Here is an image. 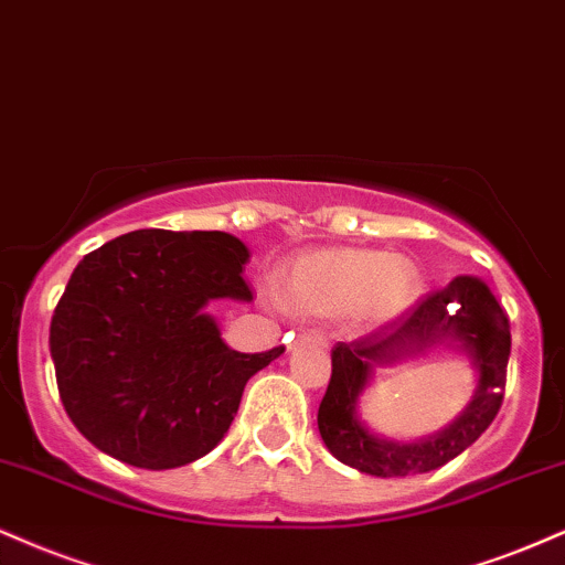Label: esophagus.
I'll list each match as a JSON object with an SVG mask.
<instances>
[{
	"instance_id": "esophagus-1",
	"label": "esophagus",
	"mask_w": 565,
	"mask_h": 565,
	"mask_svg": "<svg viewBox=\"0 0 565 565\" xmlns=\"http://www.w3.org/2000/svg\"><path fill=\"white\" fill-rule=\"evenodd\" d=\"M296 341H301V343H317V347H324V343H328V335L322 333V330H301V333L296 335Z\"/></svg>"
}]
</instances>
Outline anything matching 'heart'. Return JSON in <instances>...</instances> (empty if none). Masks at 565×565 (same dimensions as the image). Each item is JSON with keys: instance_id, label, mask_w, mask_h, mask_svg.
<instances>
[{"instance_id": "b5f03b06", "label": "heart", "mask_w": 565, "mask_h": 565, "mask_svg": "<svg viewBox=\"0 0 565 565\" xmlns=\"http://www.w3.org/2000/svg\"><path fill=\"white\" fill-rule=\"evenodd\" d=\"M423 294L415 262L367 248H324L296 258L285 271V307L309 317L354 311L362 324H383Z\"/></svg>"}]
</instances>
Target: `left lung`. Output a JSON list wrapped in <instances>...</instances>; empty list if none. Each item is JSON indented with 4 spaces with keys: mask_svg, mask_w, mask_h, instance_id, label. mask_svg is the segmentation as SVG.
Here are the masks:
<instances>
[{
    "mask_svg": "<svg viewBox=\"0 0 565 565\" xmlns=\"http://www.w3.org/2000/svg\"><path fill=\"white\" fill-rule=\"evenodd\" d=\"M439 337L460 340L480 367L475 399L449 429L426 443L396 445L377 440L355 417V404L372 376V364L390 361L409 348H422ZM510 320L492 290L476 277H455L373 333L351 343H335L333 373L320 402L317 426L324 447L341 462L381 476H415L447 466L466 452L492 426L500 413L508 381Z\"/></svg>",
    "mask_w": 565,
    "mask_h": 565,
    "instance_id": "obj_1",
    "label": "left lung"
}]
</instances>
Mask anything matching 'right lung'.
Wrapping results in <instances>:
<instances>
[{
    "instance_id": "obj_1",
    "label": "right lung",
    "mask_w": 565,
    "mask_h": 565,
    "mask_svg": "<svg viewBox=\"0 0 565 565\" xmlns=\"http://www.w3.org/2000/svg\"><path fill=\"white\" fill-rule=\"evenodd\" d=\"M248 248L227 232L137 230L86 254L50 322L60 399L116 460L166 470L209 455L245 383L282 354H241L203 307L250 301Z\"/></svg>"
}]
</instances>
